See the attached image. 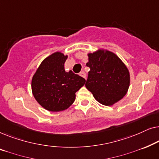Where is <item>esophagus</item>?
Wrapping results in <instances>:
<instances>
[{"instance_id":"obj_1","label":"esophagus","mask_w":159,"mask_h":159,"mask_svg":"<svg viewBox=\"0 0 159 159\" xmlns=\"http://www.w3.org/2000/svg\"><path fill=\"white\" fill-rule=\"evenodd\" d=\"M80 75L81 76V77H84V79H85V78H86V74H85V72H84V71H82L80 73Z\"/></svg>"}]
</instances>
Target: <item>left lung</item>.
<instances>
[{
	"mask_svg": "<svg viewBox=\"0 0 159 159\" xmlns=\"http://www.w3.org/2000/svg\"><path fill=\"white\" fill-rule=\"evenodd\" d=\"M90 67L85 87L97 101L112 106L127 94L129 72L120 58L112 52L99 50L88 54Z\"/></svg>",
	"mask_w": 159,
	"mask_h": 159,
	"instance_id": "8db88e82",
	"label": "left lung"
}]
</instances>
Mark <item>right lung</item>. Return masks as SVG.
<instances>
[{"label":"right lung","mask_w":159,"mask_h":159,"mask_svg":"<svg viewBox=\"0 0 159 159\" xmlns=\"http://www.w3.org/2000/svg\"><path fill=\"white\" fill-rule=\"evenodd\" d=\"M67 56L56 52L43 61L32 80V91L41 106L50 111L68 108L75 100V93L85 80L72 71L66 72Z\"/></svg>","instance_id":"right-lung-1"}]
</instances>
